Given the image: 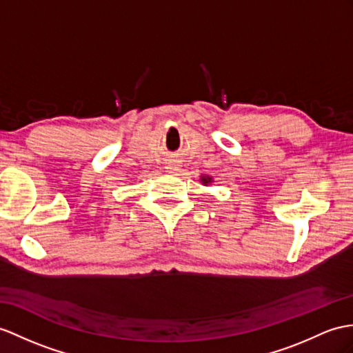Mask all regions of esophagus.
<instances>
[{
	"label": "esophagus",
	"mask_w": 353,
	"mask_h": 353,
	"mask_svg": "<svg viewBox=\"0 0 353 353\" xmlns=\"http://www.w3.org/2000/svg\"><path fill=\"white\" fill-rule=\"evenodd\" d=\"M169 172H175V170H178L175 166H169V168H166Z\"/></svg>",
	"instance_id": "esophagus-1"
}]
</instances>
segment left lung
Instances as JSON below:
<instances>
[{
    "instance_id": "left-lung-1",
    "label": "left lung",
    "mask_w": 353,
    "mask_h": 353,
    "mask_svg": "<svg viewBox=\"0 0 353 353\" xmlns=\"http://www.w3.org/2000/svg\"><path fill=\"white\" fill-rule=\"evenodd\" d=\"M208 179H210V178H203V179H202V181H203V183H210V181H208Z\"/></svg>"
}]
</instances>
